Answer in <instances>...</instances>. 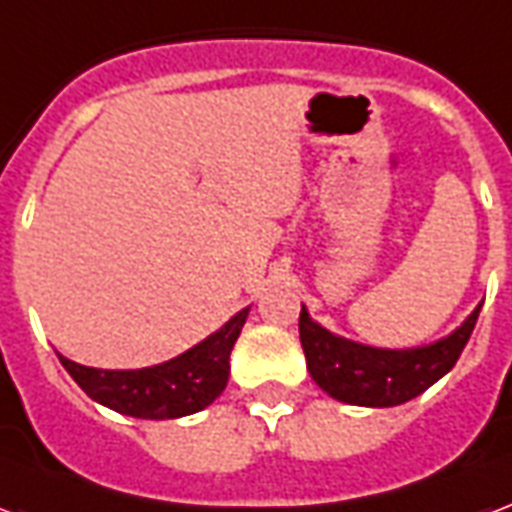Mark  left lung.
Returning a JSON list of instances; mask_svg holds the SVG:
<instances>
[{
  "label": "left lung",
  "instance_id": "8db88e82",
  "mask_svg": "<svg viewBox=\"0 0 512 512\" xmlns=\"http://www.w3.org/2000/svg\"><path fill=\"white\" fill-rule=\"evenodd\" d=\"M481 306L451 335L416 349H373L346 341L317 325L303 306L298 327L308 373L319 389H325L327 395L341 403L368 408L408 403L454 368L473 335Z\"/></svg>",
  "mask_w": 512,
  "mask_h": 512
}]
</instances>
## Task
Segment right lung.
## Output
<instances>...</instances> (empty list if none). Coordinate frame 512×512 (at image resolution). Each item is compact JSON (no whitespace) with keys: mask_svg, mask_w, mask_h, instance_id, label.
Masks as SVG:
<instances>
[{"mask_svg":"<svg viewBox=\"0 0 512 512\" xmlns=\"http://www.w3.org/2000/svg\"><path fill=\"white\" fill-rule=\"evenodd\" d=\"M249 308H241L236 317L195 343L193 349L174 360L139 370H101L85 368L77 362L58 360L69 370L85 395L112 411L134 419H179L204 411L222 395L230 376V351L247 322Z\"/></svg>","mask_w":512,"mask_h":512,"instance_id":"obj_1","label":"right lung"}]
</instances>
